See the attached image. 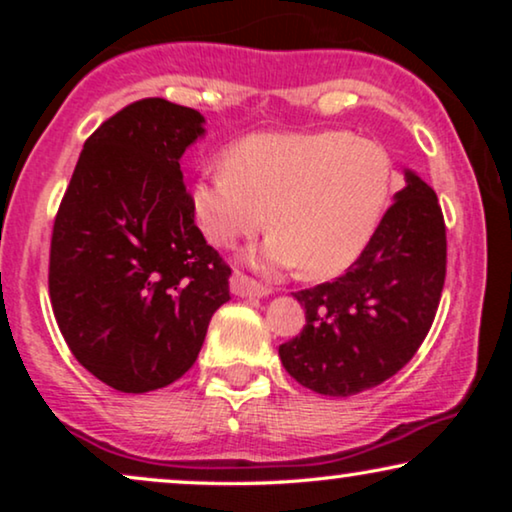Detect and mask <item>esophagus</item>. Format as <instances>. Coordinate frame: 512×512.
Segmentation results:
<instances>
[{
    "label": "esophagus",
    "mask_w": 512,
    "mask_h": 512,
    "mask_svg": "<svg viewBox=\"0 0 512 512\" xmlns=\"http://www.w3.org/2000/svg\"><path fill=\"white\" fill-rule=\"evenodd\" d=\"M230 291L240 298H263L270 293L268 286L256 282L254 277L244 275V272H235V275L230 277Z\"/></svg>",
    "instance_id": "esophagus-1"
}]
</instances>
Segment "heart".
<instances>
[{
  "label": "heart",
  "mask_w": 512,
  "mask_h": 512,
  "mask_svg": "<svg viewBox=\"0 0 512 512\" xmlns=\"http://www.w3.org/2000/svg\"><path fill=\"white\" fill-rule=\"evenodd\" d=\"M391 193L382 144L349 132H258L191 188L195 223L214 247H235L270 223L261 261L307 277L349 268L373 237Z\"/></svg>",
  "instance_id": "heart-1"
}]
</instances>
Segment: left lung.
Returning <instances> with one entry per match:
<instances>
[{"label":"left lung","mask_w":512,"mask_h":512,"mask_svg":"<svg viewBox=\"0 0 512 512\" xmlns=\"http://www.w3.org/2000/svg\"><path fill=\"white\" fill-rule=\"evenodd\" d=\"M405 181L345 275L293 293L307 324L279 345V359L321 396H354L394 377L436 317L447 265L443 209L417 174L405 172Z\"/></svg>","instance_id":"8db88e82"}]
</instances>
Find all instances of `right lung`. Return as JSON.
Masks as SVG:
<instances>
[{
  "mask_svg": "<svg viewBox=\"0 0 512 512\" xmlns=\"http://www.w3.org/2000/svg\"><path fill=\"white\" fill-rule=\"evenodd\" d=\"M202 123L163 97L123 107L86 139L55 214V321L76 361L123 394L179 380L230 300V265L195 226L179 167Z\"/></svg>",
  "mask_w": 512,
  "mask_h": 512,
  "instance_id": "right-lung-1",
  "label": "right lung"
}]
</instances>
